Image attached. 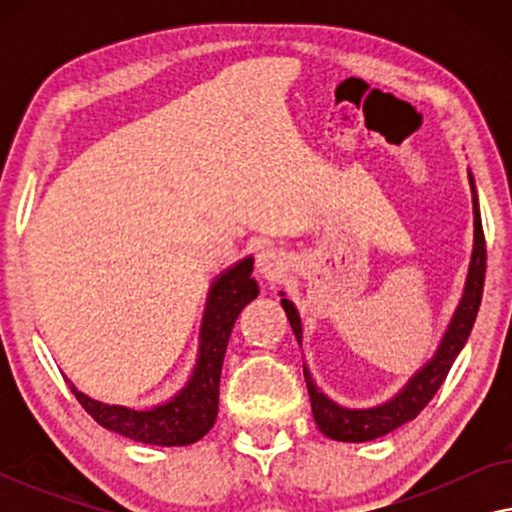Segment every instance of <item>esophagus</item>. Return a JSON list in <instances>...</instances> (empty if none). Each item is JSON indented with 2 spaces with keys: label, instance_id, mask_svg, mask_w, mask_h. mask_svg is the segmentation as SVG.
I'll return each instance as SVG.
<instances>
[{
  "label": "esophagus",
  "instance_id": "esophagus-1",
  "mask_svg": "<svg viewBox=\"0 0 512 512\" xmlns=\"http://www.w3.org/2000/svg\"><path fill=\"white\" fill-rule=\"evenodd\" d=\"M256 268L265 279H279L286 272V256L279 249H263L256 258Z\"/></svg>",
  "mask_w": 512,
  "mask_h": 512
}]
</instances>
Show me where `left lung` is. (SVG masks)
Listing matches in <instances>:
<instances>
[{"instance_id": "1", "label": "left lung", "mask_w": 512, "mask_h": 512, "mask_svg": "<svg viewBox=\"0 0 512 512\" xmlns=\"http://www.w3.org/2000/svg\"><path fill=\"white\" fill-rule=\"evenodd\" d=\"M468 181H471L473 191V223H475V242H473V256H471V268H468L466 277V289L461 296V303L454 312V317L447 326V331L440 340V345L433 354V359L426 363L422 370H417L410 377V382L391 398V401L375 405V408L366 410H349L342 405L333 403L324 391H319L314 384L310 370L303 363L305 384L310 391V403H312V415L317 422L319 431L324 436L333 440H342V443H366V440H375L384 436V433L398 429L410 419H415L422 412L440 384L445 382L447 373H450L454 359H457L461 347L466 345L471 328L478 317L480 300H482V286H485V270H487V249H485V233H482V219H480V205H478V193H475V181L473 174L468 172ZM284 296V293H282ZM282 307L289 317V324L296 333V340H303V326H300L298 310L293 307L291 300L282 298Z\"/></svg>"}]
</instances>
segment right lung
I'll return each mask as SVG.
<instances>
[{
  "label": "right lung",
  "mask_w": 512,
  "mask_h": 512,
  "mask_svg": "<svg viewBox=\"0 0 512 512\" xmlns=\"http://www.w3.org/2000/svg\"><path fill=\"white\" fill-rule=\"evenodd\" d=\"M254 258H244L216 277L207 296L200 326V349L191 380L177 396L151 410H132L125 405L95 401L69 382V389L83 410L104 429L146 445L174 447L191 445L212 429L219 412V382L226 347L235 319L258 296L256 279H251Z\"/></svg>",
  "instance_id": "1"
}]
</instances>
